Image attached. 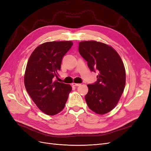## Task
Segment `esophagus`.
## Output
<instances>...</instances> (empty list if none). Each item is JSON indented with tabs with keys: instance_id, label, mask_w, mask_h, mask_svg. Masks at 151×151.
Listing matches in <instances>:
<instances>
[{
	"instance_id": "obj_1",
	"label": "esophagus",
	"mask_w": 151,
	"mask_h": 151,
	"mask_svg": "<svg viewBox=\"0 0 151 151\" xmlns=\"http://www.w3.org/2000/svg\"><path fill=\"white\" fill-rule=\"evenodd\" d=\"M80 85H81V84H79V83H72V86H79Z\"/></svg>"
}]
</instances>
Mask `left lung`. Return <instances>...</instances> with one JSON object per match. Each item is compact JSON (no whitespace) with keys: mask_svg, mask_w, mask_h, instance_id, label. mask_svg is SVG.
<instances>
[{"mask_svg":"<svg viewBox=\"0 0 151 151\" xmlns=\"http://www.w3.org/2000/svg\"><path fill=\"white\" fill-rule=\"evenodd\" d=\"M79 52L88 62L89 69L98 71L97 81L88 85L86 101L93 111L104 115L116 106L125 89L124 64L115 49L101 42H81L79 43Z\"/></svg>","mask_w":151,"mask_h":151,"instance_id":"8db88e82","label":"left lung"}]
</instances>
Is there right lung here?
Instances as JSON below:
<instances>
[{
    "instance_id": "right-lung-1",
    "label": "right lung",
    "mask_w": 151,
    "mask_h": 151,
    "mask_svg": "<svg viewBox=\"0 0 151 151\" xmlns=\"http://www.w3.org/2000/svg\"><path fill=\"white\" fill-rule=\"evenodd\" d=\"M73 45L71 41L46 42L36 47L27 63L24 83L37 107L48 115H55L64 108L70 84L54 81L59 76L63 57Z\"/></svg>"
}]
</instances>
